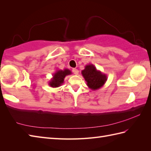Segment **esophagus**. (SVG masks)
Returning a JSON list of instances; mask_svg holds the SVG:
<instances>
[{
    "instance_id": "esophagus-1",
    "label": "esophagus",
    "mask_w": 151,
    "mask_h": 151,
    "mask_svg": "<svg viewBox=\"0 0 151 151\" xmlns=\"http://www.w3.org/2000/svg\"><path fill=\"white\" fill-rule=\"evenodd\" d=\"M73 73L74 74H75V75H78L79 71H78V69H73Z\"/></svg>"
}]
</instances>
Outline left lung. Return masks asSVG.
Returning <instances> with one entry per match:
<instances>
[{
  "instance_id": "left-lung-1",
  "label": "left lung",
  "mask_w": 151,
  "mask_h": 151,
  "mask_svg": "<svg viewBox=\"0 0 151 151\" xmlns=\"http://www.w3.org/2000/svg\"><path fill=\"white\" fill-rule=\"evenodd\" d=\"M82 75L84 78L87 86L91 90H97L104 85L107 81V76L99 70L93 64H88L82 70Z\"/></svg>"
}]
</instances>
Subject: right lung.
Wrapping results in <instances>:
<instances>
[{"instance_id": "right-lung-1", "label": "right lung", "mask_w": 151, "mask_h": 151, "mask_svg": "<svg viewBox=\"0 0 151 151\" xmlns=\"http://www.w3.org/2000/svg\"><path fill=\"white\" fill-rule=\"evenodd\" d=\"M72 73L68 69H65L63 70H57L53 74L52 78L50 79L49 82V85L52 88H58L62 85L64 82V78L66 76L71 75Z\"/></svg>"}]
</instances>
